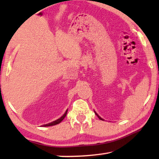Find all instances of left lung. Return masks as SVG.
<instances>
[{
  "label": "left lung",
  "mask_w": 159,
  "mask_h": 159,
  "mask_svg": "<svg viewBox=\"0 0 159 159\" xmlns=\"http://www.w3.org/2000/svg\"><path fill=\"white\" fill-rule=\"evenodd\" d=\"M95 114L97 115V116H98V118H99V119H101V120H103V119H102V118H101V116H99V115H98V114H97V113H96V112H95Z\"/></svg>",
  "instance_id": "1"
}]
</instances>
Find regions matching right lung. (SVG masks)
<instances>
[{"label":"right lung","instance_id":"right-lung-1","mask_svg":"<svg viewBox=\"0 0 159 159\" xmlns=\"http://www.w3.org/2000/svg\"><path fill=\"white\" fill-rule=\"evenodd\" d=\"M67 111H68V110H66V112L64 113V114L63 115V116H62L61 117V118L58 119L57 120H56V121H52V122H51V123L46 124V125H43V127H50V126H53V125H58V124H59L60 122H61L63 119H64L65 118V116H66V114H67Z\"/></svg>","mask_w":159,"mask_h":159}]
</instances>
